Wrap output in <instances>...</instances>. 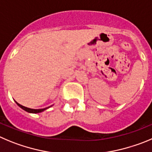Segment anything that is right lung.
Masks as SVG:
<instances>
[{
    "instance_id": "obj_1",
    "label": "right lung",
    "mask_w": 152,
    "mask_h": 152,
    "mask_svg": "<svg viewBox=\"0 0 152 152\" xmlns=\"http://www.w3.org/2000/svg\"><path fill=\"white\" fill-rule=\"evenodd\" d=\"M15 103H16V104L18 105L19 107H21V108L22 109V110H24L25 111L28 112V113H41V112L44 111V110H46V109H48L49 107H47V108H45V109H39V110H34V109H30V108H28V107H25V106H22L21 104H19V103H17L16 101H15Z\"/></svg>"
}]
</instances>
